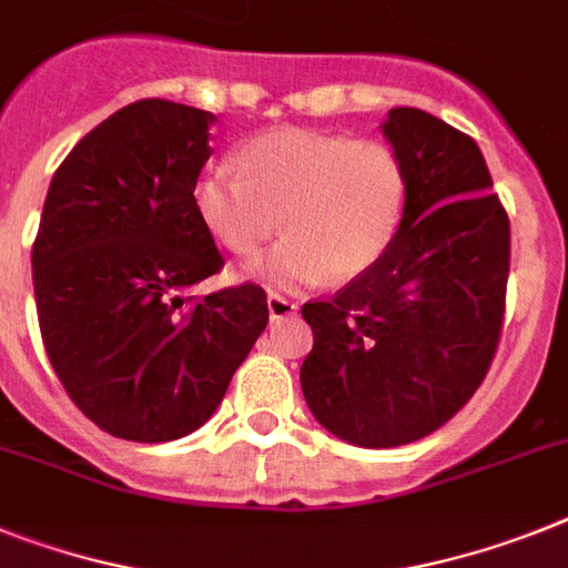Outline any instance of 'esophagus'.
I'll return each mask as SVG.
<instances>
[{
  "mask_svg": "<svg viewBox=\"0 0 568 568\" xmlns=\"http://www.w3.org/2000/svg\"><path fill=\"white\" fill-rule=\"evenodd\" d=\"M294 312H297V303H294V300L283 297V294H268L271 321H283V317H292Z\"/></svg>",
  "mask_w": 568,
  "mask_h": 568,
  "instance_id": "34e87169",
  "label": "esophagus"
}]
</instances>
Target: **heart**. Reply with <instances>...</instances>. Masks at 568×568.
Instances as JSON below:
<instances>
[{"label":"heart","mask_w":568,"mask_h":568,"mask_svg":"<svg viewBox=\"0 0 568 568\" xmlns=\"http://www.w3.org/2000/svg\"><path fill=\"white\" fill-rule=\"evenodd\" d=\"M236 164L204 166L193 184L195 213L236 256L256 254L283 216L288 236L251 265L271 292H300L326 276L355 280L402 227L407 170L384 141L271 130L245 141Z\"/></svg>","instance_id":"b5f03b06"}]
</instances>
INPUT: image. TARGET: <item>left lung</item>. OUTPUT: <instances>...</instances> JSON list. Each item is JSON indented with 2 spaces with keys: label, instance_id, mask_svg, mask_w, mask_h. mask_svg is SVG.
Masks as SVG:
<instances>
[{
  "label": "left lung",
  "instance_id": "left-lung-1",
  "mask_svg": "<svg viewBox=\"0 0 568 568\" xmlns=\"http://www.w3.org/2000/svg\"><path fill=\"white\" fill-rule=\"evenodd\" d=\"M381 130L407 170L402 227L366 274L303 306L306 404L357 447L409 445L470 402L497 355L511 260L474 138L413 106L389 109Z\"/></svg>",
  "mask_w": 568,
  "mask_h": 568
}]
</instances>
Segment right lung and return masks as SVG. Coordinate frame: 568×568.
<instances>
[{
  "mask_svg": "<svg viewBox=\"0 0 568 568\" xmlns=\"http://www.w3.org/2000/svg\"><path fill=\"white\" fill-rule=\"evenodd\" d=\"M213 121L135 100L80 138L45 195L31 254L42 343L71 402L118 438L199 430L268 326L254 283L184 297L225 265L193 204Z\"/></svg>",
  "mask_w": 568,
  "mask_h": 568,
  "instance_id": "add662e5",
  "label": "right lung"
}]
</instances>
